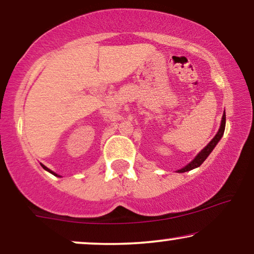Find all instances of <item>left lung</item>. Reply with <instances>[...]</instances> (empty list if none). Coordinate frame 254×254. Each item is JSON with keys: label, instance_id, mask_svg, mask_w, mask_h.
I'll return each mask as SVG.
<instances>
[{"label": "left lung", "instance_id": "left-lung-1", "mask_svg": "<svg viewBox=\"0 0 254 254\" xmlns=\"http://www.w3.org/2000/svg\"><path fill=\"white\" fill-rule=\"evenodd\" d=\"M224 129H225V112H224V114H223V117H222V123H221L220 129H218L217 134L215 135V137L209 142V143L207 144L206 148L202 149V150H201V151L199 152V154H197L196 157L194 158L192 162L189 163V164H187V165L185 166V168L178 170V172L190 171V170L195 169V168H197V166H200L201 164H202V163H203L204 161H206V158L208 157V156H209L210 152L213 151V149H214L215 147H216V144L218 143V141L221 140V137L223 136Z\"/></svg>", "mask_w": 254, "mask_h": 254}]
</instances>
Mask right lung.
<instances>
[{
	"mask_svg": "<svg viewBox=\"0 0 254 254\" xmlns=\"http://www.w3.org/2000/svg\"><path fill=\"white\" fill-rule=\"evenodd\" d=\"M41 166H43V168H44L45 170H46V171H48V172H51V173H52V175H54V176H58V175H57V173H54L53 171H51V170H50V169H47V168H46V166H45V165H43V164H41Z\"/></svg>",
	"mask_w": 254,
	"mask_h": 254,
	"instance_id": "add662e5",
	"label": "right lung"
}]
</instances>
